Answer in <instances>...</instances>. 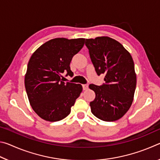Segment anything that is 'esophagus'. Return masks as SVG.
<instances>
[{
    "label": "esophagus",
    "instance_id": "1",
    "mask_svg": "<svg viewBox=\"0 0 160 160\" xmlns=\"http://www.w3.org/2000/svg\"><path fill=\"white\" fill-rule=\"evenodd\" d=\"M83 90H87L88 89V85H82Z\"/></svg>",
    "mask_w": 160,
    "mask_h": 160
}]
</instances>
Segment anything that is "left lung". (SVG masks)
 <instances>
[{
    "label": "left lung",
    "mask_w": 160,
    "mask_h": 160,
    "mask_svg": "<svg viewBox=\"0 0 160 160\" xmlns=\"http://www.w3.org/2000/svg\"><path fill=\"white\" fill-rule=\"evenodd\" d=\"M91 61L105 83L89 86L95 92L90 103L91 112L104 121L121 118L131 107L136 88L134 62L130 53L116 40L108 37L86 39Z\"/></svg>",
    "instance_id": "8db88e82"
}]
</instances>
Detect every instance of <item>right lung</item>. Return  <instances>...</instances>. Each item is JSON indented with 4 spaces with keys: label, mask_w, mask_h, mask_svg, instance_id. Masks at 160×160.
I'll use <instances>...</instances> for the list:
<instances>
[{
    "label": "right lung",
    "mask_w": 160,
    "mask_h": 160,
    "mask_svg": "<svg viewBox=\"0 0 160 160\" xmlns=\"http://www.w3.org/2000/svg\"><path fill=\"white\" fill-rule=\"evenodd\" d=\"M85 39L56 38L44 43L28 62L25 85L29 103L44 120L54 122L69 115L82 91L80 84L64 82L62 73L72 76L70 63L83 47Z\"/></svg>",
    "instance_id": "add662e5"
}]
</instances>
